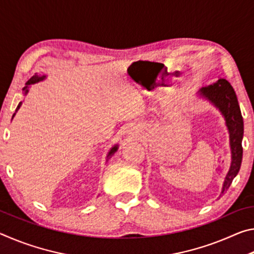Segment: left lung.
Masks as SVG:
<instances>
[{
    "mask_svg": "<svg viewBox=\"0 0 254 254\" xmlns=\"http://www.w3.org/2000/svg\"><path fill=\"white\" fill-rule=\"evenodd\" d=\"M200 98L208 101L210 104L221 112L225 120V126L229 132L231 148V166L223 183L221 195L231 186L232 182L238 175L242 162V139H243V118L241 114L238 97L231 84L224 78H220L215 83L201 87L196 93Z\"/></svg>",
    "mask_w": 254,
    "mask_h": 254,
    "instance_id": "left-lung-1",
    "label": "left lung"
}]
</instances>
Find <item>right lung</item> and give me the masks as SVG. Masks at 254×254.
I'll return each instance as SVG.
<instances>
[{"label":"right lung","mask_w":254,"mask_h":254,"mask_svg":"<svg viewBox=\"0 0 254 254\" xmlns=\"http://www.w3.org/2000/svg\"><path fill=\"white\" fill-rule=\"evenodd\" d=\"M47 78V76L46 75H44V76H41V75H38V74H34L31 78H30L27 83H25V86L23 87V94L24 95H27V94L29 93V85H33V84H37V83H39V81H42V80H45ZM22 105V102H20L19 103V105H18V107H16V110H15V113L13 114V117H12V119H13L14 117H15V114H16V112L19 111V109H20V106ZM118 149H119V145L118 144H115V145H113V147H112L111 149H110V151L107 152V154H106V161H109L110 159L114 156V153L118 151Z\"/></svg>","instance_id":"1"}]
</instances>
